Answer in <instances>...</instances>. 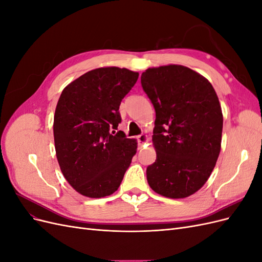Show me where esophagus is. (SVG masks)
<instances>
[{"mask_svg": "<svg viewBox=\"0 0 262 262\" xmlns=\"http://www.w3.org/2000/svg\"><path fill=\"white\" fill-rule=\"evenodd\" d=\"M137 140H138V143H139V147H142V146H143V144H145L146 142L148 141V137L146 136V134H140V136L137 137Z\"/></svg>", "mask_w": 262, "mask_h": 262, "instance_id": "obj_1", "label": "esophagus"}]
</instances>
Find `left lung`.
<instances>
[{
	"label": "left lung",
	"instance_id": "left-lung-1",
	"mask_svg": "<svg viewBox=\"0 0 262 262\" xmlns=\"http://www.w3.org/2000/svg\"><path fill=\"white\" fill-rule=\"evenodd\" d=\"M141 84L156 113V161L146 168L147 182L158 194L184 199L203 187L221 152L217 95L204 76L178 64L147 69Z\"/></svg>",
	"mask_w": 262,
	"mask_h": 262
}]
</instances>
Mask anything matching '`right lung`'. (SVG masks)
Here are the masks:
<instances>
[{"mask_svg":"<svg viewBox=\"0 0 262 262\" xmlns=\"http://www.w3.org/2000/svg\"><path fill=\"white\" fill-rule=\"evenodd\" d=\"M138 77L124 68H98L62 91L53 120L55 154L78 193L104 198L120 186L138 143L115 130L121 122L119 106Z\"/></svg>","mask_w":262,"mask_h":262,"instance_id":"1","label":"right lung"}]
</instances>
